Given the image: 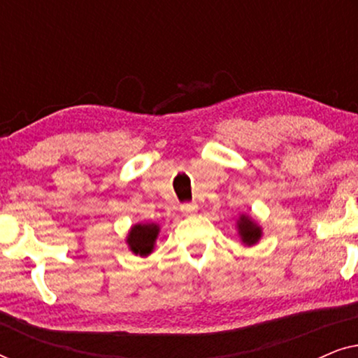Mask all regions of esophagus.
<instances>
[{"label": "esophagus", "mask_w": 358, "mask_h": 358, "mask_svg": "<svg viewBox=\"0 0 358 358\" xmlns=\"http://www.w3.org/2000/svg\"><path fill=\"white\" fill-rule=\"evenodd\" d=\"M180 210H182V213H184V215H194V213H197V210H199V205L195 203V202L184 203L182 207H180Z\"/></svg>", "instance_id": "obj_1"}]
</instances>
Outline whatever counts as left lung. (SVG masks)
Instances as JSON below:
<instances>
[{
	"mask_svg": "<svg viewBox=\"0 0 358 358\" xmlns=\"http://www.w3.org/2000/svg\"><path fill=\"white\" fill-rule=\"evenodd\" d=\"M238 234L246 246L256 244L262 236V228L248 215H241L238 220Z\"/></svg>",
	"mask_w": 358,
	"mask_h": 358,
	"instance_id": "8db88e82",
	"label": "left lung"
}]
</instances>
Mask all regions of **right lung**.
<instances>
[{"mask_svg": "<svg viewBox=\"0 0 358 358\" xmlns=\"http://www.w3.org/2000/svg\"><path fill=\"white\" fill-rule=\"evenodd\" d=\"M159 234V227L155 223H138L130 228L129 236H127V244L130 251L136 256H148L153 252L156 238Z\"/></svg>", "mask_w": 358, "mask_h": 358, "instance_id": "1", "label": "right lung"}]
</instances>
